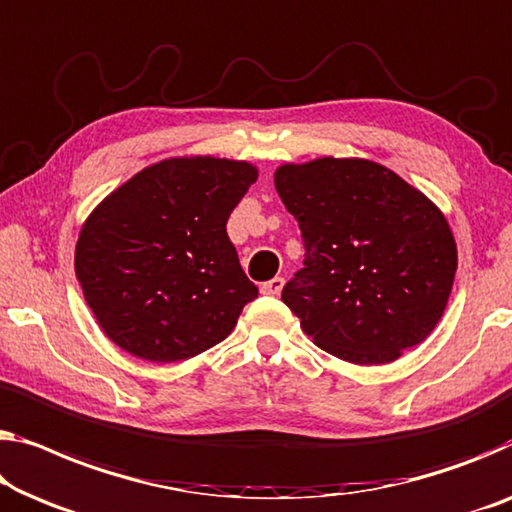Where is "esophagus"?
I'll list each match as a JSON object with an SVG mask.
<instances>
[{"mask_svg": "<svg viewBox=\"0 0 512 512\" xmlns=\"http://www.w3.org/2000/svg\"><path fill=\"white\" fill-rule=\"evenodd\" d=\"M282 287H285V280L282 278H271V280H266V282H262V294H266V296H278L280 292H282Z\"/></svg>", "mask_w": 512, "mask_h": 512, "instance_id": "esophagus-1", "label": "esophagus"}]
</instances>
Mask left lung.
I'll list each match as a JSON object with an SVG mask.
<instances>
[{"label":"left lung","mask_w":512,"mask_h":512,"mask_svg":"<svg viewBox=\"0 0 512 512\" xmlns=\"http://www.w3.org/2000/svg\"><path fill=\"white\" fill-rule=\"evenodd\" d=\"M276 190L305 246L282 301L312 342L358 365L391 363L421 345L444 315L457 269L444 213L365 158L280 165Z\"/></svg>","instance_id":"obj_1"}]
</instances>
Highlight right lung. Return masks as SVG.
<instances>
[{
    "label": "right lung",
    "mask_w": 512,
    "mask_h": 512,
    "mask_svg": "<svg viewBox=\"0 0 512 512\" xmlns=\"http://www.w3.org/2000/svg\"><path fill=\"white\" fill-rule=\"evenodd\" d=\"M257 181L246 160L167 158L91 211L75 276L114 345L151 363L186 361L225 340L257 299L227 218Z\"/></svg>",
    "instance_id": "right-lung-1"
}]
</instances>
